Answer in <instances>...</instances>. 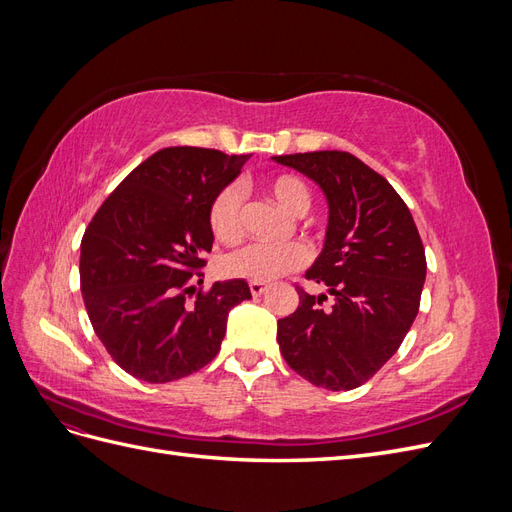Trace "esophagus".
Wrapping results in <instances>:
<instances>
[{
  "label": "esophagus",
  "mask_w": 512,
  "mask_h": 512,
  "mask_svg": "<svg viewBox=\"0 0 512 512\" xmlns=\"http://www.w3.org/2000/svg\"><path fill=\"white\" fill-rule=\"evenodd\" d=\"M267 290H269V284H265V282H250V292L254 294V297H260V294Z\"/></svg>",
  "instance_id": "obj_1"
}]
</instances>
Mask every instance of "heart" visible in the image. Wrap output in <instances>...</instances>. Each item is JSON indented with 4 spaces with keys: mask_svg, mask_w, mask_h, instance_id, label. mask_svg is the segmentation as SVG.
Wrapping results in <instances>:
<instances>
[{
    "mask_svg": "<svg viewBox=\"0 0 512 512\" xmlns=\"http://www.w3.org/2000/svg\"><path fill=\"white\" fill-rule=\"evenodd\" d=\"M265 190L288 213L303 215L312 205V194L297 175H275L265 183ZM209 228L222 243H235L243 235V194L237 185H226L209 205ZM309 252L303 243H252L230 252L222 260V271L228 277H241L250 282H275L280 277L299 271L307 265Z\"/></svg>",
    "mask_w": 512,
    "mask_h": 512,
    "instance_id": "b5f03b06",
    "label": "heart"
}]
</instances>
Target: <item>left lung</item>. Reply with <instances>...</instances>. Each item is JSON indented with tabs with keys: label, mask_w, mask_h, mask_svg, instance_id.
<instances>
[{
	"label": "left lung",
	"mask_w": 512,
	"mask_h": 512,
	"mask_svg": "<svg viewBox=\"0 0 512 512\" xmlns=\"http://www.w3.org/2000/svg\"><path fill=\"white\" fill-rule=\"evenodd\" d=\"M277 164L314 179L329 203L327 239L297 312L277 320L286 363L329 391L367 382L404 342L421 305L427 260L416 224L393 185L348 151L275 156Z\"/></svg>",
	"instance_id": "1"
}]
</instances>
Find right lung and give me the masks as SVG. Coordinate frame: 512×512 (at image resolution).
<instances>
[{
  "label": "right lung",
  "mask_w": 512,
  "mask_h": 512,
  "mask_svg": "<svg viewBox=\"0 0 512 512\" xmlns=\"http://www.w3.org/2000/svg\"><path fill=\"white\" fill-rule=\"evenodd\" d=\"M247 160L218 149H160L85 228L79 271L87 316L130 376L162 384L203 369L220 352L230 309L252 299L245 280L194 286L213 245L211 200Z\"/></svg>",
  "instance_id": "1"
}]
</instances>
